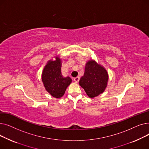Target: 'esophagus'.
Wrapping results in <instances>:
<instances>
[{
  "label": "esophagus",
  "instance_id": "1",
  "mask_svg": "<svg viewBox=\"0 0 149 149\" xmlns=\"http://www.w3.org/2000/svg\"><path fill=\"white\" fill-rule=\"evenodd\" d=\"M74 81H75V82H76V83H78V82L79 81V80H80V77H75V79H74Z\"/></svg>",
  "mask_w": 149,
  "mask_h": 149
}]
</instances>
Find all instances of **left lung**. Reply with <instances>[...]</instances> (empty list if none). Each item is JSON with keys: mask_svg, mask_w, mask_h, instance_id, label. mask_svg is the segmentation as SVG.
Instances as JSON below:
<instances>
[{"mask_svg": "<svg viewBox=\"0 0 149 149\" xmlns=\"http://www.w3.org/2000/svg\"><path fill=\"white\" fill-rule=\"evenodd\" d=\"M108 80L109 75L106 69L91 59L86 63L84 75L81 77L79 84L89 98H93L104 92Z\"/></svg>", "mask_w": 149, "mask_h": 149, "instance_id": "1", "label": "left lung"}]
</instances>
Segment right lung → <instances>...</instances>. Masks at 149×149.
Returning a JSON list of instances; mask_svg holds the SVG:
<instances>
[{
    "label": "right lung",
    "instance_id": "right-lung-1",
    "mask_svg": "<svg viewBox=\"0 0 149 149\" xmlns=\"http://www.w3.org/2000/svg\"><path fill=\"white\" fill-rule=\"evenodd\" d=\"M47 61L42 74V81L46 91L54 98H60L72 82L68 76L64 77L61 72V60L58 56Z\"/></svg>",
    "mask_w": 149,
    "mask_h": 149
}]
</instances>
